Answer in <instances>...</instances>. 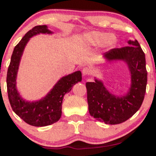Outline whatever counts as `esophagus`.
Returning a JSON list of instances; mask_svg holds the SVG:
<instances>
[{
    "instance_id": "obj_1",
    "label": "esophagus",
    "mask_w": 156,
    "mask_h": 156,
    "mask_svg": "<svg viewBox=\"0 0 156 156\" xmlns=\"http://www.w3.org/2000/svg\"><path fill=\"white\" fill-rule=\"evenodd\" d=\"M82 73H83V76H87V75H89L90 73V70L88 67H83V69H82Z\"/></svg>"
}]
</instances>
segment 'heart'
<instances>
[{
  "mask_svg": "<svg viewBox=\"0 0 156 156\" xmlns=\"http://www.w3.org/2000/svg\"><path fill=\"white\" fill-rule=\"evenodd\" d=\"M83 42L91 47L103 45L106 50H112L117 44L118 39L115 35L107 32L92 31L84 34Z\"/></svg>",
  "mask_w": 156,
  "mask_h": 156,
  "instance_id": "heart-1",
  "label": "heart"
}]
</instances>
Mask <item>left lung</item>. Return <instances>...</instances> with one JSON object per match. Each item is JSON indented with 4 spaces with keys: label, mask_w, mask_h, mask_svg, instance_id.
<instances>
[{
    "label": "left lung",
    "mask_w": 156,
    "mask_h": 156,
    "mask_svg": "<svg viewBox=\"0 0 156 156\" xmlns=\"http://www.w3.org/2000/svg\"><path fill=\"white\" fill-rule=\"evenodd\" d=\"M129 46L115 48L105 53V63L122 62L130 76L128 92L115 95L107 89L102 79L94 77V82H87V101L90 115L108 125H117L129 119L141 107L146 92L147 72L145 55L136 39L129 40Z\"/></svg>",
    "instance_id": "obj_1"
}]
</instances>
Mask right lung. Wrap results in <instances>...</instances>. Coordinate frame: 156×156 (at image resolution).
Returning a JSON list of instances; mask_svg holds the SVG:
<instances>
[{"label": "right lung", "instance_id": "obj_1", "mask_svg": "<svg viewBox=\"0 0 156 156\" xmlns=\"http://www.w3.org/2000/svg\"><path fill=\"white\" fill-rule=\"evenodd\" d=\"M53 34L46 25L37 26L28 31L14 48L6 78L9 100L14 112L28 124L43 127L58 121L62 116V104L64 94L70 92L75 84L80 82L82 74L76 71L60 78L45 96L34 101H27L20 94L17 78L25 48L30 39L39 34Z\"/></svg>", "mask_w": 156, "mask_h": 156}]
</instances>
